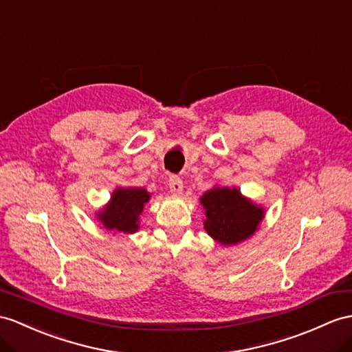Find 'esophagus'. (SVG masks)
Masks as SVG:
<instances>
[{
	"mask_svg": "<svg viewBox=\"0 0 352 352\" xmlns=\"http://www.w3.org/2000/svg\"><path fill=\"white\" fill-rule=\"evenodd\" d=\"M168 186H170V192L173 195H181L184 191V184L179 177L171 176L168 179Z\"/></svg>",
	"mask_w": 352,
	"mask_h": 352,
	"instance_id": "esophagus-1",
	"label": "esophagus"
}]
</instances>
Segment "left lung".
<instances>
[{"instance_id": "8db88e82", "label": "left lung", "mask_w": 352, "mask_h": 352, "mask_svg": "<svg viewBox=\"0 0 352 352\" xmlns=\"http://www.w3.org/2000/svg\"><path fill=\"white\" fill-rule=\"evenodd\" d=\"M204 230L222 246H236L255 234L265 209L245 197L239 188L215 185L200 197Z\"/></svg>"}]
</instances>
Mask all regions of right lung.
Segmentation results:
<instances>
[{
	"instance_id": "add662e5",
	"label": "right lung",
	"mask_w": 352,
	"mask_h": 352,
	"mask_svg": "<svg viewBox=\"0 0 352 352\" xmlns=\"http://www.w3.org/2000/svg\"><path fill=\"white\" fill-rule=\"evenodd\" d=\"M149 200L151 192L146 188L118 186L111 192L110 200L97 210L96 218L109 231L133 234L140 228L143 208Z\"/></svg>"
}]
</instances>
